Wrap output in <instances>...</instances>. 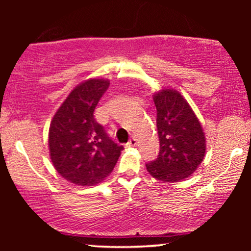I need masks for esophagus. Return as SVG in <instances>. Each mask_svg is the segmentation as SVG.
Masks as SVG:
<instances>
[{
  "label": "esophagus",
  "instance_id": "1",
  "mask_svg": "<svg viewBox=\"0 0 251 251\" xmlns=\"http://www.w3.org/2000/svg\"><path fill=\"white\" fill-rule=\"evenodd\" d=\"M137 139H135V138H131V139H129V142L127 143V146L128 148H134V146H137Z\"/></svg>",
  "mask_w": 251,
  "mask_h": 251
}]
</instances>
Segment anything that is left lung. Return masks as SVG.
Returning <instances> with one entry per match:
<instances>
[{
	"label": "left lung",
	"mask_w": 251,
	"mask_h": 251,
	"mask_svg": "<svg viewBox=\"0 0 251 251\" xmlns=\"http://www.w3.org/2000/svg\"><path fill=\"white\" fill-rule=\"evenodd\" d=\"M159 154L146 164L155 179L176 183L190 177L205 155V134L191 106L178 91L163 88L153 96Z\"/></svg>",
	"instance_id": "8db88e82"
}]
</instances>
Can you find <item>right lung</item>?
I'll use <instances>...</instances> for the list:
<instances>
[{
    "label": "right lung",
    "mask_w": 251,
    "mask_h": 251,
    "mask_svg": "<svg viewBox=\"0 0 251 251\" xmlns=\"http://www.w3.org/2000/svg\"><path fill=\"white\" fill-rule=\"evenodd\" d=\"M105 79H88L68 94L50 126V155L61 177L76 185H96L113 171L122 145L108 137L94 118L100 98L108 88Z\"/></svg>",
    "instance_id": "add662e5"
}]
</instances>
